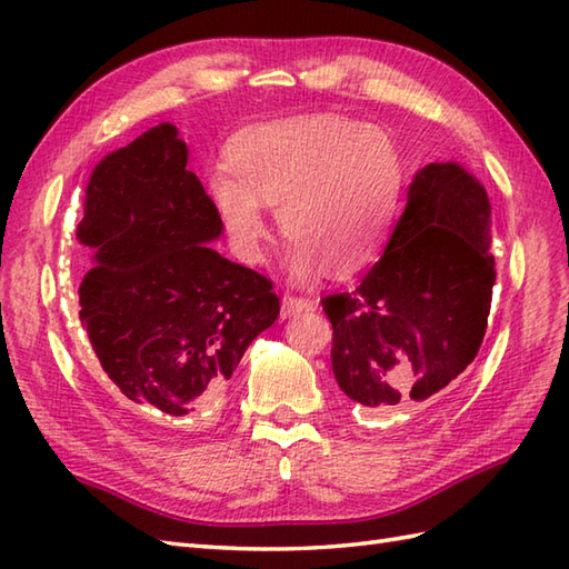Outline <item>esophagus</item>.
<instances>
[{
	"label": "esophagus",
	"mask_w": 569,
	"mask_h": 569,
	"mask_svg": "<svg viewBox=\"0 0 569 569\" xmlns=\"http://www.w3.org/2000/svg\"><path fill=\"white\" fill-rule=\"evenodd\" d=\"M317 310V300H308V298H296V296H283L281 300V317L288 320V317H296L302 312H312Z\"/></svg>",
	"instance_id": "esophagus-1"
}]
</instances>
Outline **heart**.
<instances>
[{
    "label": "heart",
    "mask_w": 569,
    "mask_h": 569,
    "mask_svg": "<svg viewBox=\"0 0 569 569\" xmlns=\"http://www.w3.org/2000/svg\"><path fill=\"white\" fill-rule=\"evenodd\" d=\"M228 164L208 174V196L234 257L261 261L267 206H279L296 283H312L329 267L353 273L371 263L405 187L400 144L388 130L335 113L249 128L232 140Z\"/></svg>",
    "instance_id": "b5f03b06"
}]
</instances>
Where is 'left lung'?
<instances>
[{
  "label": "left lung",
  "mask_w": 569,
  "mask_h": 569,
  "mask_svg": "<svg viewBox=\"0 0 569 569\" xmlns=\"http://www.w3.org/2000/svg\"><path fill=\"white\" fill-rule=\"evenodd\" d=\"M490 198L458 162L421 167L386 252L327 296L332 371L368 415L425 407L472 363L492 306Z\"/></svg>",
  "instance_id": "left-lung-1"
}]
</instances>
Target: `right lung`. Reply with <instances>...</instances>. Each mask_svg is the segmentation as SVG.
Listing matches in <instances>:
<instances>
[{
    "label": "right lung",
    "mask_w": 569,
    "mask_h": 569,
    "mask_svg": "<svg viewBox=\"0 0 569 569\" xmlns=\"http://www.w3.org/2000/svg\"><path fill=\"white\" fill-rule=\"evenodd\" d=\"M177 126L109 152L87 183L91 249L79 320L109 390L140 427L213 417L247 347L279 317L261 273L220 257L222 224Z\"/></svg>",
    "instance_id": "add662e5"
}]
</instances>
